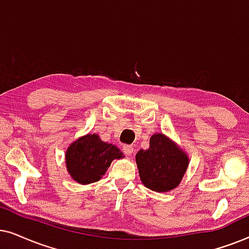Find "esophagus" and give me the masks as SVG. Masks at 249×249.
I'll list each match as a JSON object with an SVG mask.
<instances>
[{"instance_id":"1","label":"esophagus","mask_w":249,"mask_h":249,"mask_svg":"<svg viewBox=\"0 0 249 249\" xmlns=\"http://www.w3.org/2000/svg\"><path fill=\"white\" fill-rule=\"evenodd\" d=\"M123 151H124V154L126 156H131L133 154L134 149H133V145L131 144H124V147H123Z\"/></svg>"}]
</instances>
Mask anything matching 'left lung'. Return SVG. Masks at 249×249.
Masks as SVG:
<instances>
[{
  "mask_svg": "<svg viewBox=\"0 0 249 249\" xmlns=\"http://www.w3.org/2000/svg\"><path fill=\"white\" fill-rule=\"evenodd\" d=\"M135 159L142 183L157 192L177 188L189 164L188 156L160 133L151 135L150 147L141 149Z\"/></svg>",
  "mask_w": 249,
  "mask_h": 249,
  "instance_id": "8db88e82",
  "label": "left lung"
}]
</instances>
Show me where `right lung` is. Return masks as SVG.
Returning <instances> with one entry per match:
<instances>
[{"mask_svg":"<svg viewBox=\"0 0 249 249\" xmlns=\"http://www.w3.org/2000/svg\"><path fill=\"white\" fill-rule=\"evenodd\" d=\"M123 157L116 145L101 141L97 134H88L71 144L66 152V165L76 182L90 184L100 180L114 159Z\"/></svg>","mask_w":249,"mask_h":249,"instance_id":"1","label":"right lung"}]
</instances>
